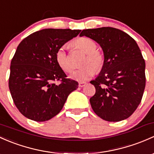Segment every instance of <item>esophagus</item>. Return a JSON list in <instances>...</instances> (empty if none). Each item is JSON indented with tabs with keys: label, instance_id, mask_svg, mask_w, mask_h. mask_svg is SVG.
<instances>
[{
	"label": "esophagus",
	"instance_id": "obj_1",
	"mask_svg": "<svg viewBox=\"0 0 154 154\" xmlns=\"http://www.w3.org/2000/svg\"><path fill=\"white\" fill-rule=\"evenodd\" d=\"M86 85V82H79V87H84Z\"/></svg>",
	"mask_w": 154,
	"mask_h": 154
}]
</instances>
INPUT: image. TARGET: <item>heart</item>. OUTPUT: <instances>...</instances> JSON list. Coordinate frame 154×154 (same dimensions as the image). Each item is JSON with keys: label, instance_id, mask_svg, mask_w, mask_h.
Here are the masks:
<instances>
[{"label": "heart", "instance_id": "heart-1", "mask_svg": "<svg viewBox=\"0 0 154 154\" xmlns=\"http://www.w3.org/2000/svg\"><path fill=\"white\" fill-rule=\"evenodd\" d=\"M74 45L86 54V57L83 62V65L86 66L74 72L72 77L73 79L78 81L87 80L103 67L105 63L104 54L97 48L96 43L90 38H80L77 39L74 41ZM56 60L64 72L71 73L74 70V64L67 54L66 46H60L57 49L56 52Z\"/></svg>", "mask_w": 154, "mask_h": 154}]
</instances>
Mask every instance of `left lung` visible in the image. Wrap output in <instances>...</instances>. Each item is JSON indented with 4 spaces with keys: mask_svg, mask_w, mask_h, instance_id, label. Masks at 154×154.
Instances as JSON below:
<instances>
[{
    "mask_svg": "<svg viewBox=\"0 0 154 154\" xmlns=\"http://www.w3.org/2000/svg\"><path fill=\"white\" fill-rule=\"evenodd\" d=\"M80 36L95 40L104 53L101 72L90 82L96 89L90 98L92 109L108 122L127 119L141 103L145 88V62L138 45L127 33L112 27L84 29Z\"/></svg>",
    "mask_w": 154,
    "mask_h": 154,
    "instance_id": "obj_1",
    "label": "left lung"
}]
</instances>
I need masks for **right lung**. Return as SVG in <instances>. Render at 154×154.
<instances>
[{"label": "right lung", "mask_w": 154, "mask_h": 154, "mask_svg": "<svg viewBox=\"0 0 154 154\" xmlns=\"http://www.w3.org/2000/svg\"><path fill=\"white\" fill-rule=\"evenodd\" d=\"M80 31L46 29L31 34L18 45L11 61L9 88L24 116L36 122L51 119L62 110L69 94L78 88V82L66 78L57 63L56 52Z\"/></svg>", "instance_id": "add662e5"}]
</instances>
